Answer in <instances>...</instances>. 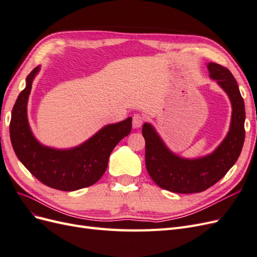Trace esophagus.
<instances>
[{
	"label": "esophagus",
	"mask_w": 257,
	"mask_h": 257,
	"mask_svg": "<svg viewBox=\"0 0 257 257\" xmlns=\"http://www.w3.org/2000/svg\"><path fill=\"white\" fill-rule=\"evenodd\" d=\"M144 120L145 119H144V116L142 114H139V113L134 114L133 115V127L134 128H139V127H141L143 125Z\"/></svg>",
	"instance_id": "obj_1"
}]
</instances>
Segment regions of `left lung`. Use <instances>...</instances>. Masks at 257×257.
<instances>
[{"mask_svg": "<svg viewBox=\"0 0 257 257\" xmlns=\"http://www.w3.org/2000/svg\"><path fill=\"white\" fill-rule=\"evenodd\" d=\"M210 78L226 93L231 104V119L227 135L215 150L205 157L184 159L170 151L152 124L144 123L146 167L160 188L181 194L199 193L226 175L234 166L244 143V102L234 76L216 63L207 65Z\"/></svg>", "mask_w": 257, "mask_h": 257, "instance_id": "1", "label": "left lung"}]
</instances>
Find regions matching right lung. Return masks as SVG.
Wrapping results in <instances>:
<instances>
[{
  "mask_svg": "<svg viewBox=\"0 0 257 257\" xmlns=\"http://www.w3.org/2000/svg\"><path fill=\"white\" fill-rule=\"evenodd\" d=\"M40 69L41 66H36L28 75L26 88L13 108L10 135L14 151L29 172L49 188L66 192L87 188L106 172L111 151L131 133L132 118L105 125L71 149L42 145L31 131L27 110L32 83Z\"/></svg>",
  "mask_w": 257,
  "mask_h": 257,
  "instance_id": "1",
  "label": "right lung"
}]
</instances>
